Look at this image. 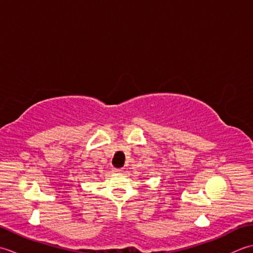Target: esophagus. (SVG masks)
<instances>
[{
  "label": "esophagus",
  "mask_w": 253,
  "mask_h": 253,
  "mask_svg": "<svg viewBox=\"0 0 253 253\" xmlns=\"http://www.w3.org/2000/svg\"><path fill=\"white\" fill-rule=\"evenodd\" d=\"M113 171H114V173H122V169H113Z\"/></svg>",
  "instance_id": "1"
}]
</instances>
